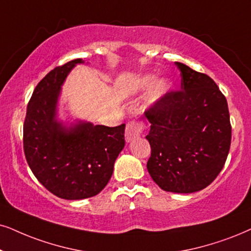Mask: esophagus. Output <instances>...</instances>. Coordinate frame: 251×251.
I'll return each instance as SVG.
<instances>
[{"label": "esophagus", "instance_id": "34e87169", "mask_svg": "<svg viewBox=\"0 0 251 251\" xmlns=\"http://www.w3.org/2000/svg\"><path fill=\"white\" fill-rule=\"evenodd\" d=\"M145 129V124L136 122V120H131L126 125V131H125V139L127 142H131L135 139H138Z\"/></svg>", "mask_w": 251, "mask_h": 251}]
</instances>
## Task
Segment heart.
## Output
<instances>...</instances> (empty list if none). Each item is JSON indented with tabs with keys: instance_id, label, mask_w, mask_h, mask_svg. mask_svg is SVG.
<instances>
[{
	"instance_id": "heart-1",
	"label": "heart",
	"mask_w": 251,
	"mask_h": 251,
	"mask_svg": "<svg viewBox=\"0 0 251 251\" xmlns=\"http://www.w3.org/2000/svg\"><path fill=\"white\" fill-rule=\"evenodd\" d=\"M151 75L145 76L140 83L141 87L142 88L148 87L149 83H151ZM169 87L170 84L167 80H158L155 82V83L151 85V91H149V102H156L157 100H160L163 95L167 94V91L169 90Z\"/></svg>"
}]
</instances>
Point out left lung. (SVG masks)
I'll list each match as a JSON object with an SVG mask.
<instances>
[{
    "instance_id": "obj_1",
    "label": "left lung",
    "mask_w": 251,
    "mask_h": 251,
    "mask_svg": "<svg viewBox=\"0 0 251 251\" xmlns=\"http://www.w3.org/2000/svg\"><path fill=\"white\" fill-rule=\"evenodd\" d=\"M180 90L145 112L151 148L149 175L164 191L192 193L208 186L226 162L231 126L226 97L210 76L175 62Z\"/></svg>"
}]
</instances>
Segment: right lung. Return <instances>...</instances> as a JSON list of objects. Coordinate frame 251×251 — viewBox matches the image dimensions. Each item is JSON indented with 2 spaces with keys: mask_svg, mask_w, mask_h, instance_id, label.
<instances>
[{
  "mask_svg": "<svg viewBox=\"0 0 251 251\" xmlns=\"http://www.w3.org/2000/svg\"><path fill=\"white\" fill-rule=\"evenodd\" d=\"M82 59L55 67L34 89L23 128L24 153L33 175L53 195L67 201L90 198L105 188L125 146V124L107 127L56 119L61 85Z\"/></svg>",
  "mask_w": 251,
  "mask_h": 251,
  "instance_id": "add662e5",
  "label": "right lung"
}]
</instances>
